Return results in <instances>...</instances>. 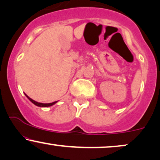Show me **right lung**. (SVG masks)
I'll return each mask as SVG.
<instances>
[{
    "label": "right lung",
    "mask_w": 160,
    "mask_h": 160,
    "mask_svg": "<svg viewBox=\"0 0 160 160\" xmlns=\"http://www.w3.org/2000/svg\"><path fill=\"white\" fill-rule=\"evenodd\" d=\"M26 95V94H25ZM26 97H28V99L30 101H31L32 103H33L34 105H37V106H39V107H50V106H52V105H54V104L56 103L57 102H52V103H48V104H44V103H40V102H37L36 101H34V100H33L32 99H31L29 97H28V96L26 95Z\"/></svg>",
    "instance_id": "obj_1"
}]
</instances>
